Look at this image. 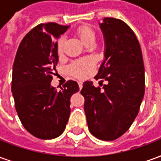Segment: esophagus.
Listing matches in <instances>:
<instances>
[{
    "mask_svg": "<svg viewBox=\"0 0 161 161\" xmlns=\"http://www.w3.org/2000/svg\"><path fill=\"white\" fill-rule=\"evenodd\" d=\"M78 86H79V89H82L83 88V82H81V81H78Z\"/></svg>",
    "mask_w": 161,
    "mask_h": 161,
    "instance_id": "1",
    "label": "esophagus"
}]
</instances>
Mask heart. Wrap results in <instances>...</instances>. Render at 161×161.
Wrapping results in <instances>:
<instances>
[{"label":"heart","mask_w":161,"mask_h":161,"mask_svg":"<svg viewBox=\"0 0 161 161\" xmlns=\"http://www.w3.org/2000/svg\"><path fill=\"white\" fill-rule=\"evenodd\" d=\"M77 33L81 40L86 44L89 41L94 40L96 39V33L94 30L91 26H81L77 30ZM64 41V38L62 37L58 43V53H61L63 51V45ZM94 69V62L91 58H83V59L76 60L69 66V71L74 77L83 78V77H88L92 72Z\"/></svg>","instance_id":"heart-1"}]
</instances>
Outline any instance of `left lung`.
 I'll return each instance as SVG.
<instances>
[{
  "label": "left lung",
  "mask_w": 161,
  "mask_h": 161,
  "mask_svg": "<svg viewBox=\"0 0 161 161\" xmlns=\"http://www.w3.org/2000/svg\"><path fill=\"white\" fill-rule=\"evenodd\" d=\"M99 26L104 59L95 78L108 84L102 91L86 81L81 94L89 130L97 139L114 141L128 131L138 115L145 92V69L138 40L126 23L104 18Z\"/></svg>",
  "instance_id": "8db88e82"
}]
</instances>
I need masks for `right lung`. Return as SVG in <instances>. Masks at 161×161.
Masks as SVG:
<instances>
[{
	"mask_svg": "<svg viewBox=\"0 0 161 161\" xmlns=\"http://www.w3.org/2000/svg\"><path fill=\"white\" fill-rule=\"evenodd\" d=\"M70 26L40 24L23 38L12 75V93L21 123L37 138L50 140L64 130L70 114V99L79 91L69 80L60 91L51 85L58 61V40Z\"/></svg>",
	"mask_w": 161,
	"mask_h": 161,
	"instance_id": "1",
	"label": "right lung"
}]
</instances>
